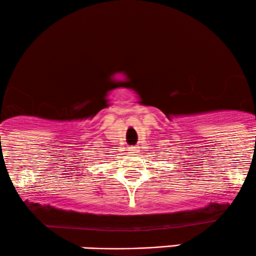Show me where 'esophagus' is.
<instances>
[{"label": "esophagus", "mask_w": 256, "mask_h": 256, "mask_svg": "<svg viewBox=\"0 0 256 256\" xmlns=\"http://www.w3.org/2000/svg\"><path fill=\"white\" fill-rule=\"evenodd\" d=\"M137 149L136 148H130V152H136Z\"/></svg>", "instance_id": "1"}]
</instances>
